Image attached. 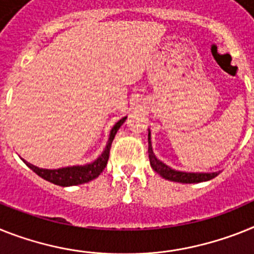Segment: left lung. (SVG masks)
Wrapping results in <instances>:
<instances>
[{
  "label": "left lung",
  "mask_w": 254,
  "mask_h": 254,
  "mask_svg": "<svg viewBox=\"0 0 254 254\" xmlns=\"http://www.w3.org/2000/svg\"><path fill=\"white\" fill-rule=\"evenodd\" d=\"M148 157H150V164L157 174L165 178L168 181H173V182L180 183H199L205 182V181L213 180L214 177L219 174V172H214V173H189V172H180V170L172 169L168 167L167 164H164L163 161H160L156 157V155L153 153L152 144H151V131L148 129Z\"/></svg>",
  "instance_id": "8db88e82"
}]
</instances>
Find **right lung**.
Segmentation results:
<instances>
[{
    "instance_id": "add662e5",
    "label": "right lung",
    "mask_w": 254,
    "mask_h": 254,
    "mask_svg": "<svg viewBox=\"0 0 254 254\" xmlns=\"http://www.w3.org/2000/svg\"><path fill=\"white\" fill-rule=\"evenodd\" d=\"M127 117H123L120 121H117L114 125V127L110 131V138L106 144V148L102 152V155L94 160L93 163L85 164V165H73V167H65V168H59V169H44V168H38L33 164L28 163L23 159L25 165L31 168L37 176H40L44 180L49 181V182L58 185L62 187H68V186H77V185H82V183H87L90 181L95 180L99 174L102 173L107 165L108 156H110V148L112 144L115 135H116L117 130L120 129V127L125 123Z\"/></svg>"
}]
</instances>
